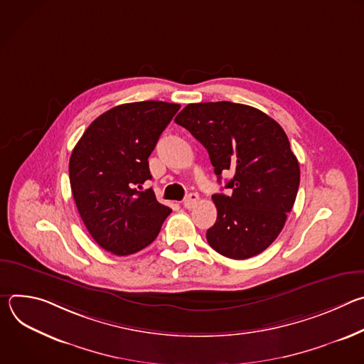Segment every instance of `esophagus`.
Masks as SVG:
<instances>
[{
	"label": "esophagus",
	"instance_id": "1",
	"mask_svg": "<svg viewBox=\"0 0 364 364\" xmlns=\"http://www.w3.org/2000/svg\"><path fill=\"white\" fill-rule=\"evenodd\" d=\"M197 201H198V194H197V193H190V194L184 198L183 205L186 207V209H193V207L197 204Z\"/></svg>",
	"mask_w": 364,
	"mask_h": 364
}]
</instances>
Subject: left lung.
Returning a JSON list of instances; mask_svg holds the SVG:
<instances>
[{
    "label": "left lung",
    "instance_id": "1",
    "mask_svg": "<svg viewBox=\"0 0 364 364\" xmlns=\"http://www.w3.org/2000/svg\"><path fill=\"white\" fill-rule=\"evenodd\" d=\"M201 142L212 166L233 177L232 193L212 196L216 223L209 245L230 259L264 252L281 233L299 187V164L285 131L256 108L233 102L190 103L174 119Z\"/></svg>",
    "mask_w": 364,
    "mask_h": 364
}]
</instances>
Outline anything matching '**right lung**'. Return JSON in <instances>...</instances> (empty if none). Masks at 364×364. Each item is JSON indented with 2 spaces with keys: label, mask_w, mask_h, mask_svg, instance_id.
Returning <instances> with one entry per match:
<instances>
[{
  "label": "right lung",
  "mask_w": 364,
  "mask_h": 364,
  "mask_svg": "<svg viewBox=\"0 0 364 364\" xmlns=\"http://www.w3.org/2000/svg\"><path fill=\"white\" fill-rule=\"evenodd\" d=\"M177 103H124L97 117L72 151L69 177L77 212L105 250L127 256L159 236L171 209L154 191H138L151 178L148 157L173 117Z\"/></svg>",
  "instance_id": "right-lung-1"
}]
</instances>
